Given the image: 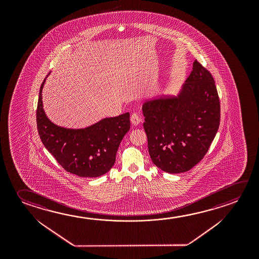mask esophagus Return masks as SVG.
I'll use <instances>...</instances> for the list:
<instances>
[{
  "label": "esophagus",
  "instance_id": "obj_1",
  "mask_svg": "<svg viewBox=\"0 0 259 259\" xmlns=\"http://www.w3.org/2000/svg\"><path fill=\"white\" fill-rule=\"evenodd\" d=\"M130 120H131V123L134 124V125H138L139 123L142 122V117H141L140 115H138V114H133V115H131V118H130Z\"/></svg>",
  "mask_w": 259,
  "mask_h": 259
}]
</instances>
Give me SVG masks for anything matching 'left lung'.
Listing matches in <instances>:
<instances>
[{"label": "left lung", "mask_w": 259, "mask_h": 259, "mask_svg": "<svg viewBox=\"0 0 259 259\" xmlns=\"http://www.w3.org/2000/svg\"><path fill=\"white\" fill-rule=\"evenodd\" d=\"M142 108L150 157L168 174L194 167L208 152L221 122L215 82L197 60L176 96L147 100Z\"/></svg>", "instance_id": "1"}]
</instances>
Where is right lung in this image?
<instances>
[{
	"mask_svg": "<svg viewBox=\"0 0 259 259\" xmlns=\"http://www.w3.org/2000/svg\"><path fill=\"white\" fill-rule=\"evenodd\" d=\"M46 78L40 85L37 107V127L42 144L68 172L89 178L102 176L115 164L119 144L130 129L129 113L101 119L85 128L60 126L51 122L43 108Z\"/></svg>",
	"mask_w": 259,
	"mask_h": 259,
	"instance_id": "add662e5",
	"label": "right lung"
}]
</instances>
